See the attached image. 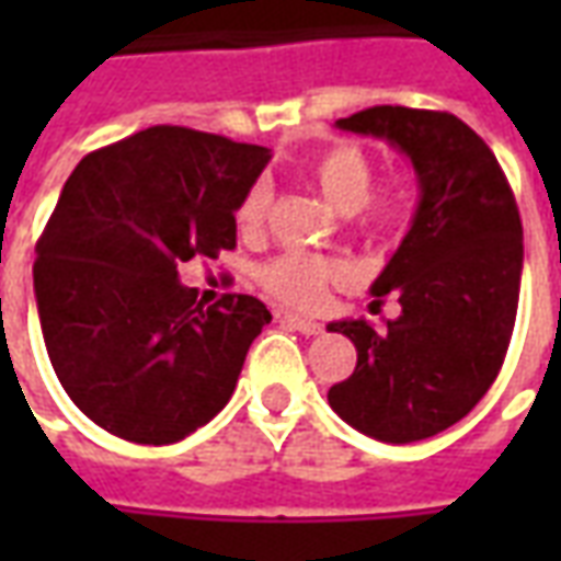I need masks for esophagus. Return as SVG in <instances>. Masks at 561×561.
<instances>
[{"instance_id": "obj_1", "label": "esophagus", "mask_w": 561, "mask_h": 561, "mask_svg": "<svg viewBox=\"0 0 561 561\" xmlns=\"http://www.w3.org/2000/svg\"><path fill=\"white\" fill-rule=\"evenodd\" d=\"M282 321H285L288 328H294V330H300V333H306V336H318V333L324 330V324H318V321H312V318L282 316Z\"/></svg>"}]
</instances>
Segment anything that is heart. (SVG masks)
<instances>
[{
    "label": "heart",
    "mask_w": 561,
    "mask_h": 561,
    "mask_svg": "<svg viewBox=\"0 0 561 561\" xmlns=\"http://www.w3.org/2000/svg\"><path fill=\"white\" fill-rule=\"evenodd\" d=\"M309 183L316 185L318 195L328 201L330 207L340 209L342 216H357L360 231L388 233L405 216V201L400 188H381L373 195L376 183V164L360 147L340 144V147L321 152L309 168H306ZM270 192L264 183H255L237 204V225L243 233H257L267 225ZM342 276L336 261L321 255H306V252H285V255L270 257L267 264L257 267L261 288L276 297L282 304L297 306V309H312L321 304L330 282Z\"/></svg>",
    "instance_id": "obj_1"
}]
</instances>
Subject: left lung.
I'll return each instance as SVG.
<instances>
[{
    "mask_svg": "<svg viewBox=\"0 0 561 561\" xmlns=\"http://www.w3.org/2000/svg\"><path fill=\"white\" fill-rule=\"evenodd\" d=\"M336 126L402 149L421 204L373 282V306L397 294L400 318L385 330L364 318L328 324L357 348L328 402L369 438L409 445L462 421L505 364L523 273L519 209L493 149L454 114L378 104Z\"/></svg>",
    "mask_w": 561,
    "mask_h": 561,
    "instance_id": "left-lung-1",
    "label": "left lung"
}]
</instances>
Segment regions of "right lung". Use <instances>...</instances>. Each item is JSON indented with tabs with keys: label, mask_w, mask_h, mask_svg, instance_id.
I'll list each match as a JSON object with an SVG mask.
<instances>
[{
	"label": "right lung",
	"mask_w": 561,
	"mask_h": 561,
	"mask_svg": "<svg viewBox=\"0 0 561 561\" xmlns=\"http://www.w3.org/2000/svg\"><path fill=\"white\" fill-rule=\"evenodd\" d=\"M270 149L152 126L71 171L35 245V300L71 402L107 433L171 445L228 405L267 306L197 304L176 267L237 245V204Z\"/></svg>",
	"instance_id": "obj_1"
}]
</instances>
